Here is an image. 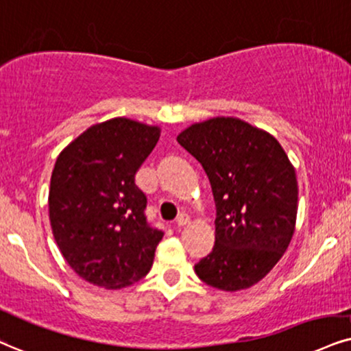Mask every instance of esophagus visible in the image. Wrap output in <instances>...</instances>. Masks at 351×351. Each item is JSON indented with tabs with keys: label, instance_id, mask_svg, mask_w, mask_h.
Returning a JSON list of instances; mask_svg holds the SVG:
<instances>
[{
	"label": "esophagus",
	"instance_id": "34e87169",
	"mask_svg": "<svg viewBox=\"0 0 351 351\" xmlns=\"http://www.w3.org/2000/svg\"><path fill=\"white\" fill-rule=\"evenodd\" d=\"M190 223V216L187 215V213H180L179 216H177V219H176V224L177 226H185V224H189Z\"/></svg>",
	"mask_w": 351,
	"mask_h": 351
}]
</instances>
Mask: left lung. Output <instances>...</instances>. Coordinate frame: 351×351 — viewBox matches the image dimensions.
Returning a JSON list of instances; mask_svg holds the SVG:
<instances>
[{
  "label": "left lung",
  "mask_w": 351,
  "mask_h": 351,
  "mask_svg": "<svg viewBox=\"0 0 351 351\" xmlns=\"http://www.w3.org/2000/svg\"><path fill=\"white\" fill-rule=\"evenodd\" d=\"M177 141L205 169L216 205L215 247L195 274L223 291L254 287L295 232V167L274 135L236 117L190 125Z\"/></svg>",
  "instance_id": "left-lung-1"
}]
</instances>
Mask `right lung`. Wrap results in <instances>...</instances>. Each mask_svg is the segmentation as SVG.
<instances>
[{"label": "right lung", "instance_id": "obj_1", "mask_svg": "<svg viewBox=\"0 0 351 351\" xmlns=\"http://www.w3.org/2000/svg\"><path fill=\"white\" fill-rule=\"evenodd\" d=\"M159 135V127L117 117L89 127L56 158L51 231L64 261L96 287H130L153 265L164 232L146 221L135 174Z\"/></svg>", "mask_w": 351, "mask_h": 351}]
</instances>
